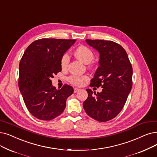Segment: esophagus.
I'll use <instances>...</instances> for the list:
<instances>
[{
	"label": "esophagus",
	"mask_w": 157,
	"mask_h": 157,
	"mask_svg": "<svg viewBox=\"0 0 157 157\" xmlns=\"http://www.w3.org/2000/svg\"><path fill=\"white\" fill-rule=\"evenodd\" d=\"M79 90V88H74V93H76V92H78V91Z\"/></svg>",
	"instance_id": "34e87169"
}]
</instances>
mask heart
Returning <instances> with one entry per match:
<instances>
[{
  "label": "heart",
  "mask_w": 157,
  "mask_h": 157,
  "mask_svg": "<svg viewBox=\"0 0 157 157\" xmlns=\"http://www.w3.org/2000/svg\"><path fill=\"white\" fill-rule=\"evenodd\" d=\"M74 55L79 60L88 64L90 63L94 59V54L92 51L85 46H79L74 51ZM70 58L67 54H64L61 59V67L63 69H65L69 65ZM86 76H79V75H72L69 77V81L76 86H81L88 80Z\"/></svg>",
  "instance_id": "obj_1"
}]
</instances>
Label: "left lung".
Here are the masks:
<instances>
[{
    "label": "left lung",
    "mask_w": 157,
    "mask_h": 157,
    "mask_svg": "<svg viewBox=\"0 0 157 157\" xmlns=\"http://www.w3.org/2000/svg\"><path fill=\"white\" fill-rule=\"evenodd\" d=\"M86 42L99 53V67L90 86L103 89L94 94L86 89L88 98L83 106L90 117L106 122L116 117L126 103L132 87V67L126 51L118 44L101 40Z\"/></svg>",
    "instance_id": "obj_1"
}]
</instances>
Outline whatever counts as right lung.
I'll use <instances>...</instances> for the list:
<instances>
[{
	"mask_svg": "<svg viewBox=\"0 0 157 157\" xmlns=\"http://www.w3.org/2000/svg\"><path fill=\"white\" fill-rule=\"evenodd\" d=\"M75 40L43 38L27 48L19 64L18 87L25 106L35 117L49 121L65 110L66 100L74 92L65 85L56 89L51 78L62 71L61 59Z\"/></svg>",
	"mask_w": 157,
	"mask_h": 157,
	"instance_id": "1",
	"label": "right lung"
}]
</instances>
